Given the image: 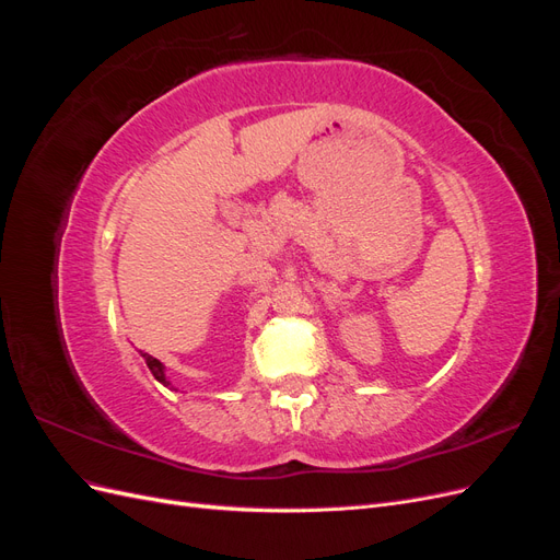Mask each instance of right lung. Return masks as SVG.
I'll use <instances>...</instances> for the list:
<instances>
[{"instance_id":"right-lung-1","label":"right lung","mask_w":560,"mask_h":560,"mask_svg":"<svg viewBox=\"0 0 560 560\" xmlns=\"http://www.w3.org/2000/svg\"><path fill=\"white\" fill-rule=\"evenodd\" d=\"M142 358H144V362H147L149 371H151V374H154V378H156L159 383H163V385H171V381L165 378V366H163L156 358H151L149 352H142Z\"/></svg>"}]
</instances>
